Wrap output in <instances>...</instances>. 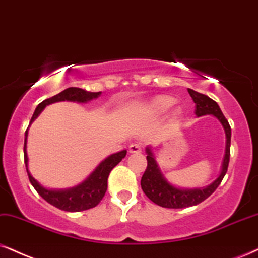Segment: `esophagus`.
<instances>
[{
    "label": "esophagus",
    "instance_id": "1",
    "mask_svg": "<svg viewBox=\"0 0 258 258\" xmlns=\"http://www.w3.org/2000/svg\"><path fill=\"white\" fill-rule=\"evenodd\" d=\"M128 150H130V152H131V153H139V152H142L143 148H142V145L139 144V143H132V144L130 145Z\"/></svg>",
    "mask_w": 258,
    "mask_h": 258
}]
</instances>
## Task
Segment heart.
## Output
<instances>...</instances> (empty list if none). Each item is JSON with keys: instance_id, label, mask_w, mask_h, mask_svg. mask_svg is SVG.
<instances>
[{"instance_id": "1", "label": "heart", "mask_w": 258, "mask_h": 258, "mask_svg": "<svg viewBox=\"0 0 258 258\" xmlns=\"http://www.w3.org/2000/svg\"><path fill=\"white\" fill-rule=\"evenodd\" d=\"M172 105H174V99H171V97H168V96H162L153 101L150 107H151L153 112L163 113L170 108ZM175 114H178V110H176Z\"/></svg>"}]
</instances>
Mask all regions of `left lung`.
I'll use <instances>...</instances> for the list:
<instances>
[{
	"instance_id": "obj_1",
	"label": "left lung",
	"mask_w": 258,
	"mask_h": 258,
	"mask_svg": "<svg viewBox=\"0 0 258 258\" xmlns=\"http://www.w3.org/2000/svg\"><path fill=\"white\" fill-rule=\"evenodd\" d=\"M189 95L191 96L195 103V115L202 116L212 114L213 116L219 120L225 130L226 135V148H225V156L223 165H221L220 175L218 176L216 181H213L210 185L205 188H194V189H182L172 185L170 182L167 181L164 175L162 174L157 162H156L155 155L150 146L146 148V159H148V167L143 175L140 185L143 191L152 202H155L158 206L165 208H184L195 206L210 197L218 185L221 183L230 162V146H231V127L226 118L221 112L220 107L218 106L216 101L204 94L198 93L193 89H188Z\"/></svg>"
}]
</instances>
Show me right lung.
I'll list each match as a JSON object with an SVG mask.
<instances>
[{"label":"right lung","mask_w":258,"mask_h":258,"mask_svg":"<svg viewBox=\"0 0 258 258\" xmlns=\"http://www.w3.org/2000/svg\"><path fill=\"white\" fill-rule=\"evenodd\" d=\"M100 95L101 91H99V93H90V91L83 90L81 88H68V89L63 90L61 93L57 94V95L44 100L41 103H39L34 110L29 125L37 119V116L42 112V109L47 105H51V103L59 102V101H73V102L84 103L93 99H96ZM27 135L28 128L25 133L24 155L26 170H27L29 181H31L32 185H33L35 190L38 191V194L44 200H46L52 206L67 212H81L97 206L99 202L102 200V198L106 194L107 180H108L109 172L112 171V169L116 164H119L121 162L122 158H125L127 153L126 150H122V151L110 155L109 157H107L105 161H102L97 165L95 170L91 172L82 183L76 185V187L69 189H60V190H53V189H47L42 187L33 176L31 175V172L28 171V157L27 150H26V148H27L26 146V144H27Z\"/></svg>","instance_id":"obj_1"}]
</instances>
